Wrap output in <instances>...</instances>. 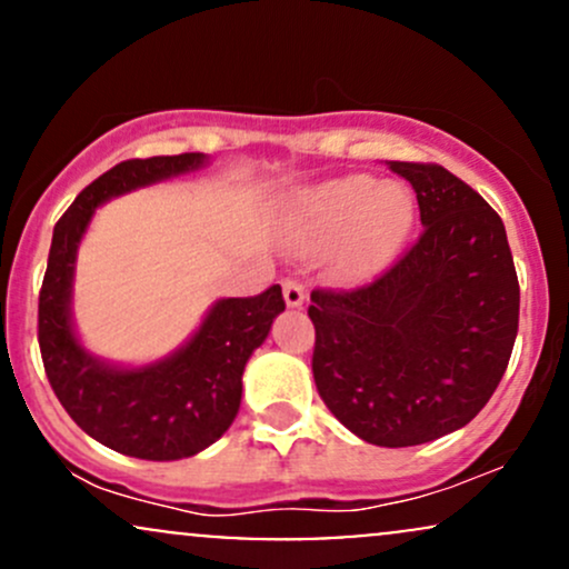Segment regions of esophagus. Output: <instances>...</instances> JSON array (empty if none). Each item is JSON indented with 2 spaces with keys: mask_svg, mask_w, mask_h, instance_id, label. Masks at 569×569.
I'll list each match as a JSON object with an SVG mask.
<instances>
[{
  "mask_svg": "<svg viewBox=\"0 0 569 569\" xmlns=\"http://www.w3.org/2000/svg\"><path fill=\"white\" fill-rule=\"evenodd\" d=\"M283 299L289 307H302L305 305V286L297 280H283Z\"/></svg>",
  "mask_w": 569,
  "mask_h": 569,
  "instance_id": "1",
  "label": "esophagus"
}]
</instances>
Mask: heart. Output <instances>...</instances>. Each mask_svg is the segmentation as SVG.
Segmentation results:
<instances>
[{
  "label": "heart",
  "instance_id": "1",
  "mask_svg": "<svg viewBox=\"0 0 569 569\" xmlns=\"http://www.w3.org/2000/svg\"><path fill=\"white\" fill-rule=\"evenodd\" d=\"M411 224L409 189L371 176H337L299 189L283 211L286 240L305 251L335 246V272L350 283L375 278L401 251Z\"/></svg>",
  "mask_w": 569,
  "mask_h": 569
}]
</instances>
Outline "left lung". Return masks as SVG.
I'll use <instances>...</instances> for the list:
<instances>
[{"label":"left lung","instance_id":"8db88e82","mask_svg":"<svg viewBox=\"0 0 569 569\" xmlns=\"http://www.w3.org/2000/svg\"><path fill=\"white\" fill-rule=\"evenodd\" d=\"M420 202L422 234L356 291L310 293L312 377L358 439L417 447L468 426L492 398L519 329L502 219L441 166L390 162Z\"/></svg>","mask_w":569,"mask_h":569}]
</instances>
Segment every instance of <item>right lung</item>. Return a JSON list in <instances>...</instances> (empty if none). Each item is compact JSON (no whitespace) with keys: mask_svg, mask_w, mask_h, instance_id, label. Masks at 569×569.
<instances>
[{"mask_svg":"<svg viewBox=\"0 0 569 569\" xmlns=\"http://www.w3.org/2000/svg\"><path fill=\"white\" fill-rule=\"evenodd\" d=\"M208 166L202 152L126 160L98 176L58 219L39 291V350L50 388L84 433L139 460H181L211 447L238 417L243 369L286 310L280 286L219 299L192 337L147 367H120L84 350L71 318L77 248L96 208L133 189Z\"/></svg>","mask_w":569,"mask_h":569,"instance_id":"add662e5","label":"right lung"}]
</instances>
